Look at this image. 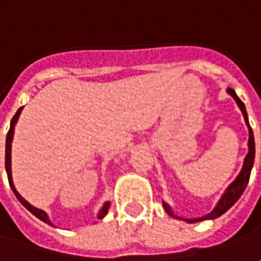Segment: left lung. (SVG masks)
Wrapping results in <instances>:
<instances>
[{
	"instance_id": "8db88e82",
	"label": "left lung",
	"mask_w": 261,
	"mask_h": 261,
	"mask_svg": "<svg viewBox=\"0 0 261 261\" xmlns=\"http://www.w3.org/2000/svg\"><path fill=\"white\" fill-rule=\"evenodd\" d=\"M227 92H228V94L234 98V101L237 102L238 108H240V110H241V113H243L244 121H246V124H247L248 153H247V156L244 158V163H243V167H241V170H240L238 176L228 185V188L224 191L222 196L220 198V201L217 202L215 208H214L210 214H206V215H203V217H199V218H180V217H176L175 214H173V211H172V208H170V205L163 201V208H165V211H166L170 217L177 218V220H184L186 221V222H189V224L199 222V221H203V220H215V218L221 217L224 212L228 211L229 208H231L234 203L237 202L238 199H240V196H241L243 192H244V189H246V186H247L248 184V179H250L251 169H253V165H254V154H256L254 134H253V130H251V127H250V122H248V115H247V111H246V105H244V102L238 98L234 89L228 88V89H227Z\"/></svg>"
}]
</instances>
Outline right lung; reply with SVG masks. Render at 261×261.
Here are the masks:
<instances>
[{
	"label": "right lung",
	"mask_w": 261,
	"mask_h": 261,
	"mask_svg": "<svg viewBox=\"0 0 261 261\" xmlns=\"http://www.w3.org/2000/svg\"><path fill=\"white\" fill-rule=\"evenodd\" d=\"M21 111H23V107H21V108H18V111H17L15 115L13 117L11 124H10V130H8V134H7V140H5V170H7V176H8V182H10V186H11V189H13L14 195L17 196V199L23 203L24 206H25L29 211L32 212L34 217H37L39 220H41L43 222H46V224H49V225H53V224H51V221H50L49 215L43 211V210H39V208L33 206L30 202H27L23 196L17 192V189H15V186H14L13 173H11V143H13V137H14V128H15V124H17V121H18V117H20ZM110 205H111L110 201H107V202L103 203L102 208H101L99 212H98V220H102L103 217L108 214V208H110Z\"/></svg>",
	"instance_id": "add662e5"
}]
</instances>
